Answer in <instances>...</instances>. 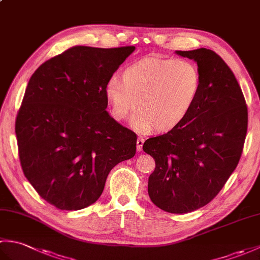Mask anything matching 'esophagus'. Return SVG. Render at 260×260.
<instances>
[{"mask_svg":"<svg viewBox=\"0 0 260 260\" xmlns=\"http://www.w3.org/2000/svg\"><path fill=\"white\" fill-rule=\"evenodd\" d=\"M143 144H144V139L143 137H139L136 141V148L139 152H142L143 150Z\"/></svg>","mask_w":260,"mask_h":260,"instance_id":"34e87169","label":"esophagus"}]
</instances>
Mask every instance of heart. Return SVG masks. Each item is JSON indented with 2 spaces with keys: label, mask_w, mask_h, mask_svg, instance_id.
<instances>
[{
  "label": "heart",
  "mask_w": 260,
  "mask_h": 260,
  "mask_svg": "<svg viewBox=\"0 0 260 260\" xmlns=\"http://www.w3.org/2000/svg\"><path fill=\"white\" fill-rule=\"evenodd\" d=\"M202 77L186 60L146 57L121 71V80L109 78L104 93L113 117L123 121L137 112L132 125L148 133L169 132L184 121L201 90Z\"/></svg>",
  "instance_id": "obj_1"
}]
</instances>
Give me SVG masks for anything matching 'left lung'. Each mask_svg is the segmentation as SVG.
<instances>
[{
    "mask_svg": "<svg viewBox=\"0 0 260 260\" xmlns=\"http://www.w3.org/2000/svg\"><path fill=\"white\" fill-rule=\"evenodd\" d=\"M197 62L201 90L176 128L145 141L154 158L148 196L159 209L187 213L218 194L238 165L247 134L248 112L241 88L222 58L206 48L175 51Z\"/></svg>",
    "mask_w": 260,
    "mask_h": 260,
    "instance_id": "obj_1",
    "label": "left lung"
}]
</instances>
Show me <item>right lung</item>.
Masks as SVG:
<instances>
[{
	"mask_svg": "<svg viewBox=\"0 0 260 260\" xmlns=\"http://www.w3.org/2000/svg\"><path fill=\"white\" fill-rule=\"evenodd\" d=\"M135 47L77 46L48 60L27 82L15 120L27 181L60 210L95 203L115 165L136 153V134L106 110L105 85Z\"/></svg>",
	"mask_w": 260,
	"mask_h": 260,
	"instance_id": "obj_1",
	"label": "right lung"
}]
</instances>
